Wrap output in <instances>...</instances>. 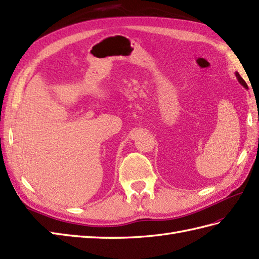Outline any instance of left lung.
Returning a JSON list of instances; mask_svg holds the SVG:
<instances>
[{"mask_svg":"<svg viewBox=\"0 0 259 259\" xmlns=\"http://www.w3.org/2000/svg\"><path fill=\"white\" fill-rule=\"evenodd\" d=\"M235 74H236V78H237V80H238V82H239V83H240L241 85H243L244 88H246V89H248V87H247V84H246V82H245V81H244V79H243V78H241V76L239 75V73H238V72H236Z\"/></svg>","mask_w":259,"mask_h":259,"instance_id":"left-lung-1","label":"left lung"}]
</instances>
